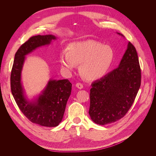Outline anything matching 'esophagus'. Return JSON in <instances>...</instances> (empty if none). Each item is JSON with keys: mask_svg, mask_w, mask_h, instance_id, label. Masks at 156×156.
<instances>
[{"mask_svg": "<svg viewBox=\"0 0 156 156\" xmlns=\"http://www.w3.org/2000/svg\"><path fill=\"white\" fill-rule=\"evenodd\" d=\"M76 87H77V88H79V89H82V88H83V84H82L81 83H77L76 84Z\"/></svg>", "mask_w": 156, "mask_h": 156, "instance_id": "esophagus-1", "label": "esophagus"}]
</instances>
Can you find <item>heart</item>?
Instances as JSON below:
<instances>
[{"instance_id": "obj_1", "label": "heart", "mask_w": 156, "mask_h": 156, "mask_svg": "<svg viewBox=\"0 0 156 156\" xmlns=\"http://www.w3.org/2000/svg\"><path fill=\"white\" fill-rule=\"evenodd\" d=\"M115 53L109 45L94 40L73 42L60 55L59 61L66 72L81 64L80 72L88 81H94L106 75L114 61Z\"/></svg>"}]
</instances>
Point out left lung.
<instances>
[{
	"label": "left lung",
	"mask_w": 156,
	"mask_h": 156,
	"mask_svg": "<svg viewBox=\"0 0 156 156\" xmlns=\"http://www.w3.org/2000/svg\"><path fill=\"white\" fill-rule=\"evenodd\" d=\"M140 81L137 53L128 42L118 68L92 83L88 112L92 120L99 125H106L124 117L134 102Z\"/></svg>",
	"instance_id": "obj_1"
}]
</instances>
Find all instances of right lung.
<instances>
[{"label": "right lung", "mask_w": 156, "mask_h": 156, "mask_svg": "<svg viewBox=\"0 0 156 156\" xmlns=\"http://www.w3.org/2000/svg\"><path fill=\"white\" fill-rule=\"evenodd\" d=\"M56 38L52 34L31 37L16 52L10 77L12 95L21 112L33 123L45 127H56L62 122L72 84L68 79H51L41 93L30 100L23 85L21 75L26 56Z\"/></svg>", "instance_id": "add662e5"}]
</instances>
